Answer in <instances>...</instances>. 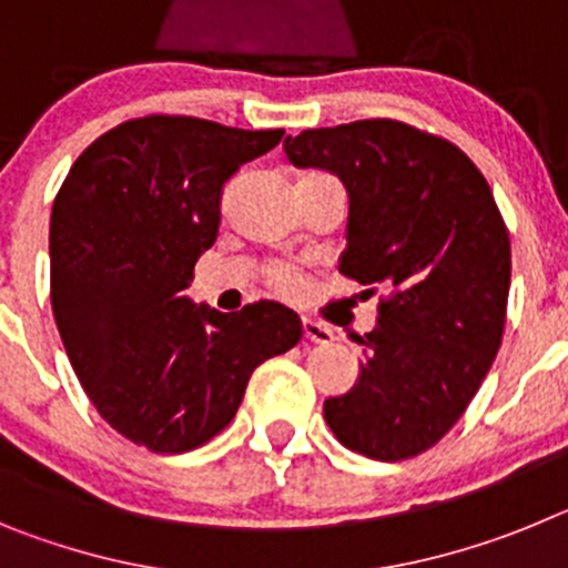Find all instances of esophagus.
<instances>
[{"instance_id": "34e87169", "label": "esophagus", "mask_w": 568, "mask_h": 568, "mask_svg": "<svg viewBox=\"0 0 568 568\" xmlns=\"http://www.w3.org/2000/svg\"><path fill=\"white\" fill-rule=\"evenodd\" d=\"M304 338L313 341V344H329L335 335L327 324H321V321H313V318H304Z\"/></svg>"}]
</instances>
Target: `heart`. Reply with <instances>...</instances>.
I'll return each mask as SVG.
<instances>
[{"label":"heart","mask_w":568,"mask_h":568,"mask_svg":"<svg viewBox=\"0 0 568 568\" xmlns=\"http://www.w3.org/2000/svg\"><path fill=\"white\" fill-rule=\"evenodd\" d=\"M310 179H318V173L304 175L301 182H310ZM267 281H270V287L278 290V293H284V295L298 293V287H301V275L295 273L293 267H284V264H275V267H270L267 270Z\"/></svg>","instance_id":"obj_1"}]
</instances>
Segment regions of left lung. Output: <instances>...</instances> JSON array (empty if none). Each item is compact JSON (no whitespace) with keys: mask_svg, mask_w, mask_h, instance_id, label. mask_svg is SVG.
Segmentation results:
<instances>
[{"mask_svg":"<svg viewBox=\"0 0 568 568\" xmlns=\"http://www.w3.org/2000/svg\"><path fill=\"white\" fill-rule=\"evenodd\" d=\"M284 153L344 182L338 270L386 290L358 381L324 418L353 453L415 458L458 424L500 349L511 247L498 204L464 150L395 119L304 130Z\"/></svg>","mask_w":568,"mask_h":568,"instance_id":"1","label":"left lung"}]
</instances>
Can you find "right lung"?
<instances>
[{"label": "right lung", "instance_id": "right-lung-1", "mask_svg": "<svg viewBox=\"0 0 568 568\" xmlns=\"http://www.w3.org/2000/svg\"><path fill=\"white\" fill-rule=\"evenodd\" d=\"M284 130L144 115L70 168L50 213V304L73 373L115 433L150 453L207 444L239 413L258 364L301 341L278 301L241 313L184 290L222 222V190Z\"/></svg>", "mask_w": 568, "mask_h": 568}]
</instances>
